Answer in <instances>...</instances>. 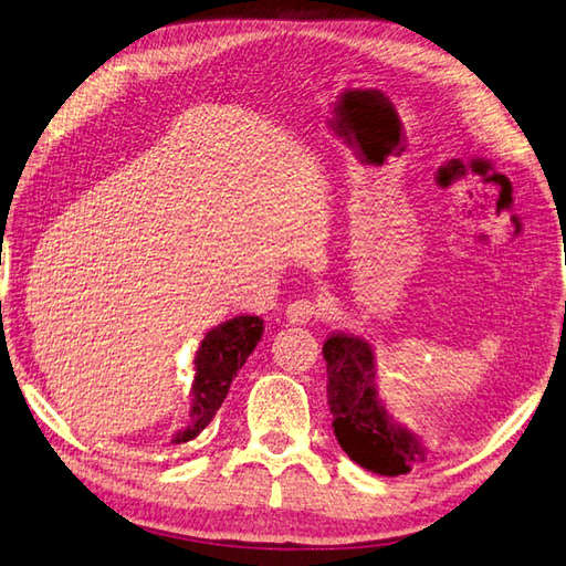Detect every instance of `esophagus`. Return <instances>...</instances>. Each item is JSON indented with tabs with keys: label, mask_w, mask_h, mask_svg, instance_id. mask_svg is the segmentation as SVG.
<instances>
[{
	"label": "esophagus",
	"mask_w": 566,
	"mask_h": 566,
	"mask_svg": "<svg viewBox=\"0 0 566 566\" xmlns=\"http://www.w3.org/2000/svg\"><path fill=\"white\" fill-rule=\"evenodd\" d=\"M317 315H319V307L315 305V300H310V297L293 300V303L287 305V310H285L287 322H293V324H307V322L315 319Z\"/></svg>",
	"instance_id": "obj_1"
}]
</instances>
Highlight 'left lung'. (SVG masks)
Here are the masks:
<instances>
[{"instance_id": "1", "label": "left lung", "mask_w": 566, "mask_h": 566, "mask_svg": "<svg viewBox=\"0 0 566 566\" xmlns=\"http://www.w3.org/2000/svg\"><path fill=\"white\" fill-rule=\"evenodd\" d=\"M326 360V401L344 453L375 474H407L426 460V448L389 417L375 387V356L366 338L334 332L322 346Z\"/></svg>"}]
</instances>
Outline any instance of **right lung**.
Instances as JSON below:
<instances>
[{
    "mask_svg": "<svg viewBox=\"0 0 566 566\" xmlns=\"http://www.w3.org/2000/svg\"><path fill=\"white\" fill-rule=\"evenodd\" d=\"M263 334V319L256 315H240L218 324L216 329L206 334L200 342L193 366V387H191V413L188 426L171 438V443H186L206 429L222 407L230 385L237 378L251 350L256 348Z\"/></svg>",
    "mask_w": 566,
    "mask_h": 566,
    "instance_id": "1",
    "label": "right lung"
}]
</instances>
